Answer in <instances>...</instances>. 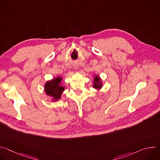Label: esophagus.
Instances as JSON below:
<instances>
[{
    "label": "esophagus",
    "mask_w": 160,
    "mask_h": 160,
    "mask_svg": "<svg viewBox=\"0 0 160 160\" xmlns=\"http://www.w3.org/2000/svg\"><path fill=\"white\" fill-rule=\"evenodd\" d=\"M74 68H75V70H78V66H77V65H74Z\"/></svg>",
    "instance_id": "esophagus-1"
}]
</instances>
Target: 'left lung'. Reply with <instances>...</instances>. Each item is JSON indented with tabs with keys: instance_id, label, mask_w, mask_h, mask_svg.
<instances>
[{
	"instance_id": "left-lung-1",
	"label": "left lung",
	"mask_w": 160,
	"mask_h": 160,
	"mask_svg": "<svg viewBox=\"0 0 160 160\" xmlns=\"http://www.w3.org/2000/svg\"><path fill=\"white\" fill-rule=\"evenodd\" d=\"M93 85L92 87L96 89L98 91H99L102 86H103V83L102 81V79L99 77V75H94L93 77Z\"/></svg>"
}]
</instances>
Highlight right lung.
<instances>
[{
	"instance_id": "add662e5",
	"label": "right lung",
	"mask_w": 160,
	"mask_h": 160,
	"mask_svg": "<svg viewBox=\"0 0 160 160\" xmlns=\"http://www.w3.org/2000/svg\"><path fill=\"white\" fill-rule=\"evenodd\" d=\"M62 77H54L48 80L44 85V91L47 96L51 98V101L56 102L61 98V96L65 90L66 87L63 86L61 81Z\"/></svg>"
}]
</instances>
